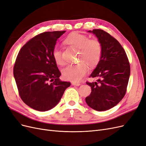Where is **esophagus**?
<instances>
[{
    "instance_id": "obj_1",
    "label": "esophagus",
    "mask_w": 146,
    "mask_h": 146,
    "mask_svg": "<svg viewBox=\"0 0 146 146\" xmlns=\"http://www.w3.org/2000/svg\"><path fill=\"white\" fill-rule=\"evenodd\" d=\"M72 85H74V86H78L80 85V83H77V82H72Z\"/></svg>"
}]
</instances>
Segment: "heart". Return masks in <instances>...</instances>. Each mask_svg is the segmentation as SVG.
Returning a JSON list of instances; mask_svg holds the SVG:
<instances>
[{"label": "heart", "instance_id": "b5f03b06", "mask_svg": "<svg viewBox=\"0 0 146 146\" xmlns=\"http://www.w3.org/2000/svg\"><path fill=\"white\" fill-rule=\"evenodd\" d=\"M69 44L78 48L80 51L79 59L83 60L90 66H96L100 59L102 45L96 39H89L88 36L78 33H72L66 38ZM52 56L55 62L58 65L63 64L62 52L58 46H55L52 52ZM88 71L86 64L80 62L76 64H68L61 69L63 77L66 80L73 82L80 81Z\"/></svg>", "mask_w": 146, "mask_h": 146}]
</instances>
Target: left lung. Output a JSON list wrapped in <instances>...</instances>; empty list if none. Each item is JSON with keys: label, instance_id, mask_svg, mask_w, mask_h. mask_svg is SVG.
<instances>
[{"label": "left lung", "instance_id": "obj_1", "mask_svg": "<svg viewBox=\"0 0 146 146\" xmlns=\"http://www.w3.org/2000/svg\"><path fill=\"white\" fill-rule=\"evenodd\" d=\"M100 41L102 51L99 63L90 77L97 82H86L91 88L86 102L96 111H106L116 106L124 97L130 68L126 53L115 38L100 29L89 30Z\"/></svg>", "mask_w": 146, "mask_h": 146}]
</instances>
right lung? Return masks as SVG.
<instances>
[{"label":"right lung","mask_w":146,"mask_h":146,"mask_svg":"<svg viewBox=\"0 0 146 146\" xmlns=\"http://www.w3.org/2000/svg\"><path fill=\"white\" fill-rule=\"evenodd\" d=\"M66 31L47 32L31 39L21 48L13 69L19 96L24 102L39 111L58 104L70 83L60 80L61 72L53 58L56 41Z\"/></svg>","instance_id":"obj_1"}]
</instances>
